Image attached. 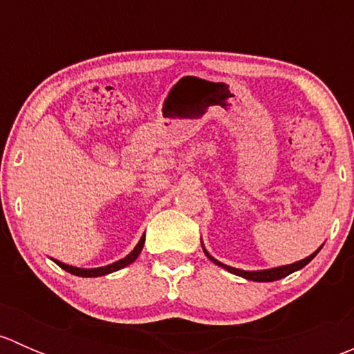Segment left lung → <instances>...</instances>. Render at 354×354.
<instances>
[{"label": "left lung", "mask_w": 354, "mask_h": 354, "mask_svg": "<svg viewBox=\"0 0 354 354\" xmlns=\"http://www.w3.org/2000/svg\"><path fill=\"white\" fill-rule=\"evenodd\" d=\"M324 246V245H322ZM320 246V248H322ZM202 248H203V253H205L207 257H209L210 260H212L216 266L223 267V269H226L227 272L231 274H236V276L243 277V279H248V281H255V283H272V281H277V279H283V277L289 276V274L296 272V270L303 269V267L306 266L308 262H312L313 257L317 255V253L320 252L319 250H315V252L312 253V255L305 257L303 260H298V262H292V263H288V266H281V267H272V269H263V270H243V269H236V267H231V266H226V263L219 262L217 259H214L212 255H210L209 252H207V248L203 246L202 243Z\"/></svg>", "instance_id": "left-lung-1"}]
</instances>
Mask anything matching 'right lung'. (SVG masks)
Masks as SVG:
<instances>
[{
    "label": "right lung",
    "instance_id": "1",
    "mask_svg": "<svg viewBox=\"0 0 354 354\" xmlns=\"http://www.w3.org/2000/svg\"><path fill=\"white\" fill-rule=\"evenodd\" d=\"M144 243H145V234L140 238V241L135 245V248L131 250V252L128 253L124 259L116 260V262L109 263V266H104V267H94V269H82V267L68 266V263L59 262V260H55V259H51V260L55 263H58V266L62 267L63 270L73 274V276H78V277H101V276H108V274H111V272H116V270H120V269H124L127 266L133 263L135 260H137V257L140 255L142 248H144Z\"/></svg>",
    "mask_w": 354,
    "mask_h": 354
}]
</instances>
